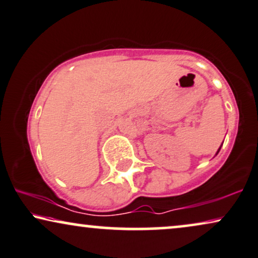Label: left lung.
Listing matches in <instances>:
<instances>
[{
	"label": "left lung",
	"mask_w": 258,
	"mask_h": 258,
	"mask_svg": "<svg viewBox=\"0 0 258 258\" xmlns=\"http://www.w3.org/2000/svg\"><path fill=\"white\" fill-rule=\"evenodd\" d=\"M218 152H219V151H218Z\"/></svg>",
	"instance_id": "obj_1"
}]
</instances>
